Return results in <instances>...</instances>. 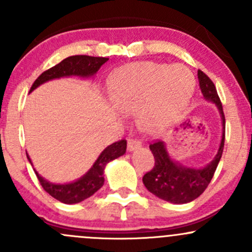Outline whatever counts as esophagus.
<instances>
[{"mask_svg": "<svg viewBox=\"0 0 252 252\" xmlns=\"http://www.w3.org/2000/svg\"><path fill=\"white\" fill-rule=\"evenodd\" d=\"M141 146V141H139L138 139L135 138H129L128 139V151H134L135 149Z\"/></svg>", "mask_w": 252, "mask_h": 252, "instance_id": "esophagus-1", "label": "esophagus"}]
</instances>
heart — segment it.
I'll use <instances>...</instances> for the list:
<instances>
[{"label": "heart", "mask_w": 252, "mask_h": 252, "mask_svg": "<svg viewBox=\"0 0 252 252\" xmlns=\"http://www.w3.org/2000/svg\"><path fill=\"white\" fill-rule=\"evenodd\" d=\"M194 90L195 78L189 68L154 62L129 65L112 84L117 107L126 113L141 108V119L147 126L182 113Z\"/></svg>", "instance_id": "1"}]
</instances>
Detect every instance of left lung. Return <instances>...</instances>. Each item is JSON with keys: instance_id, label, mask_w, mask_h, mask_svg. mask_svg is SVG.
<instances>
[{"instance_id": "left-lung-1", "label": "left lung", "mask_w": 252, "mask_h": 252, "mask_svg": "<svg viewBox=\"0 0 252 252\" xmlns=\"http://www.w3.org/2000/svg\"><path fill=\"white\" fill-rule=\"evenodd\" d=\"M197 77L204 97L206 100L215 102L222 114L223 136L215 159L202 169L187 168L175 163L169 158L164 144L161 140L152 141L150 144V150L155 157V166L151 171L142 177V183L150 192L164 201L173 202V204H187L197 199L205 191L215 175L224 147L225 118L222 102L213 81L202 70L197 72Z\"/></svg>"}]
</instances>
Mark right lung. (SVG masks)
Returning <instances> with one entry per match:
<instances>
[{"label":"right lung","mask_w":252,"mask_h":252,"mask_svg":"<svg viewBox=\"0 0 252 252\" xmlns=\"http://www.w3.org/2000/svg\"><path fill=\"white\" fill-rule=\"evenodd\" d=\"M107 61L108 58L106 57H91V56L85 55L70 56V57L64 58L58 64L53 65L50 69L45 70L42 74H40V77L34 81V84L30 88V91L36 89L45 81L51 80V79L69 77V75L91 77ZM126 140L122 139V140L113 142L103 150L102 154L98 156V158L96 159V162L88 173L77 182L70 183V184H52V183H48L47 180H45L36 171H35V174H36L42 189L48 192L51 196L55 197L56 200L63 202V204H78V202L90 197L102 187L103 182H105L103 171H105L106 164L112 159L118 158L119 156L126 154ZM27 157L30 161L28 154Z\"/></svg>","instance_id":"add662e5"}]
</instances>
